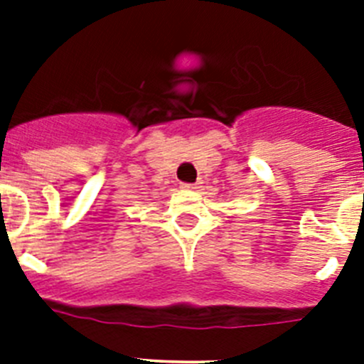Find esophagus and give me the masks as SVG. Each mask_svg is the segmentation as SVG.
<instances>
[{"label": "esophagus", "instance_id": "34e87169", "mask_svg": "<svg viewBox=\"0 0 364 364\" xmlns=\"http://www.w3.org/2000/svg\"><path fill=\"white\" fill-rule=\"evenodd\" d=\"M200 188V184H182V189H198Z\"/></svg>", "mask_w": 364, "mask_h": 364}]
</instances>
